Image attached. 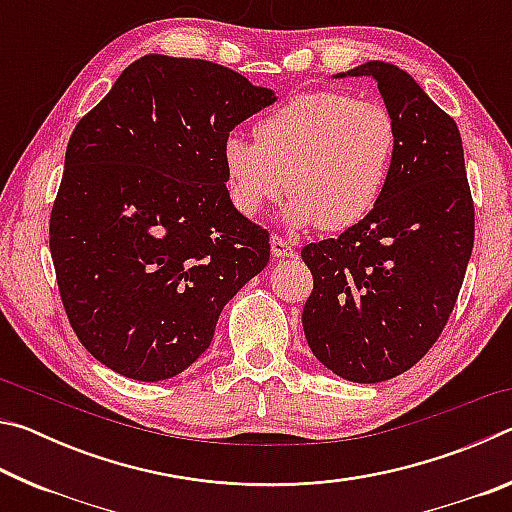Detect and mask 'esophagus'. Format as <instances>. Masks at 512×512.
I'll return each mask as SVG.
<instances>
[{
  "label": "esophagus",
  "instance_id": "34e87169",
  "mask_svg": "<svg viewBox=\"0 0 512 512\" xmlns=\"http://www.w3.org/2000/svg\"><path fill=\"white\" fill-rule=\"evenodd\" d=\"M271 253L273 257H293L296 255V248H293V244L287 239L271 237Z\"/></svg>",
  "mask_w": 512,
  "mask_h": 512
}]
</instances>
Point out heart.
I'll list each match as a JSON object with an SVG mask.
<instances>
[{
	"label": "heart",
	"mask_w": 512,
	"mask_h": 512,
	"mask_svg": "<svg viewBox=\"0 0 512 512\" xmlns=\"http://www.w3.org/2000/svg\"><path fill=\"white\" fill-rule=\"evenodd\" d=\"M397 142L400 128L384 103L339 90L298 94L257 121L255 142H223L230 201L257 216L289 189V225L348 230L379 203Z\"/></svg>",
	"instance_id": "heart-1"
}]
</instances>
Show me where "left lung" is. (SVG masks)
<instances>
[{
  "label": "left lung",
  "instance_id": "8db88e82",
  "mask_svg": "<svg viewBox=\"0 0 512 512\" xmlns=\"http://www.w3.org/2000/svg\"><path fill=\"white\" fill-rule=\"evenodd\" d=\"M343 76L377 81L400 142L375 210L302 248L314 275L302 329L334 375L377 384L413 368L445 329L472 255L474 203L456 121L411 74L370 60Z\"/></svg>",
  "mask_w": 512,
  "mask_h": 512
}]
</instances>
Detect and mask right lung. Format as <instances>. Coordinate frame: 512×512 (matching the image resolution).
<instances>
[{
	"label": "right lung",
	"instance_id": "1",
	"mask_svg": "<svg viewBox=\"0 0 512 512\" xmlns=\"http://www.w3.org/2000/svg\"><path fill=\"white\" fill-rule=\"evenodd\" d=\"M273 101L210 60L149 54L76 124L49 250L69 325L103 366L176 377L268 264V232L230 201L223 142Z\"/></svg>",
	"mask_w": 512,
	"mask_h": 512
}]
</instances>
